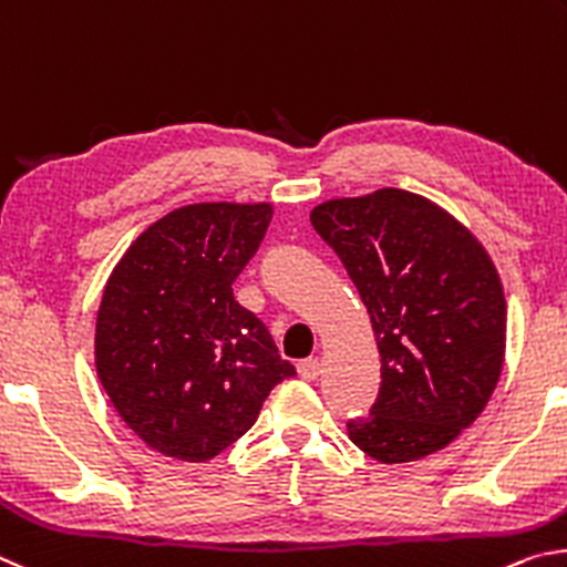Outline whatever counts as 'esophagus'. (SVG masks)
Segmentation results:
<instances>
[{
  "mask_svg": "<svg viewBox=\"0 0 567 567\" xmlns=\"http://www.w3.org/2000/svg\"><path fill=\"white\" fill-rule=\"evenodd\" d=\"M319 371H321L319 359H303V361H299V375H301L303 381H316V379H319Z\"/></svg>",
  "mask_w": 567,
  "mask_h": 567,
  "instance_id": "esophagus-1",
  "label": "esophagus"
}]
</instances>
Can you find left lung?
<instances>
[{
	"instance_id": "1",
	"label": "left lung",
	"mask_w": 567,
	"mask_h": 567,
	"mask_svg": "<svg viewBox=\"0 0 567 567\" xmlns=\"http://www.w3.org/2000/svg\"><path fill=\"white\" fill-rule=\"evenodd\" d=\"M311 224L371 316L381 391L349 439L381 463L453 443L478 419L505 361L498 268L468 226L421 194L379 188L331 198Z\"/></svg>"
}]
</instances>
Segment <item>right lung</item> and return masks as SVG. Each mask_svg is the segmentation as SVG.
I'll return each instance as SVG.
<instances>
[{"mask_svg":"<svg viewBox=\"0 0 567 567\" xmlns=\"http://www.w3.org/2000/svg\"><path fill=\"white\" fill-rule=\"evenodd\" d=\"M271 204L204 202L158 218L118 258L96 313L94 363L148 449L204 463L251 429L296 375L231 284L271 224Z\"/></svg>","mask_w":567,"mask_h":567,"instance_id":"add662e5","label":"right lung"}]
</instances>
